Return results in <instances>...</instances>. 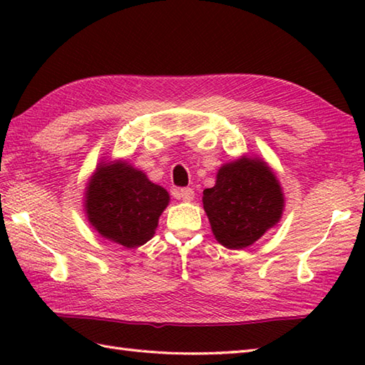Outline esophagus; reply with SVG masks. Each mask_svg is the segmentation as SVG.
I'll use <instances>...</instances> for the list:
<instances>
[{
    "label": "esophagus",
    "mask_w": 365,
    "mask_h": 365,
    "mask_svg": "<svg viewBox=\"0 0 365 365\" xmlns=\"http://www.w3.org/2000/svg\"><path fill=\"white\" fill-rule=\"evenodd\" d=\"M175 197L177 199H182L185 200V202H191L192 199H195V191H192L191 188H182V190H177L175 192Z\"/></svg>",
    "instance_id": "1"
}]
</instances>
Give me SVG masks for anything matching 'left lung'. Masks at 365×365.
<instances>
[{"mask_svg": "<svg viewBox=\"0 0 365 365\" xmlns=\"http://www.w3.org/2000/svg\"><path fill=\"white\" fill-rule=\"evenodd\" d=\"M212 232L227 250H245L281 221L284 192L265 160L243 155L222 165L213 188L204 190Z\"/></svg>", "mask_w": 365, "mask_h": 365, "instance_id": "left-lung-1", "label": "left lung"}]
</instances>
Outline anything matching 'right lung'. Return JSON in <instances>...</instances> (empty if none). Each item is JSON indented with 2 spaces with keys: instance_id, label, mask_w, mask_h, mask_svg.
<instances>
[{
  "instance_id": "1",
  "label": "right lung",
  "mask_w": 365,
  "mask_h": 365,
  "mask_svg": "<svg viewBox=\"0 0 365 365\" xmlns=\"http://www.w3.org/2000/svg\"><path fill=\"white\" fill-rule=\"evenodd\" d=\"M168 205L169 192L127 160L98 163L84 191L91 226L127 250L149 242Z\"/></svg>"
}]
</instances>
